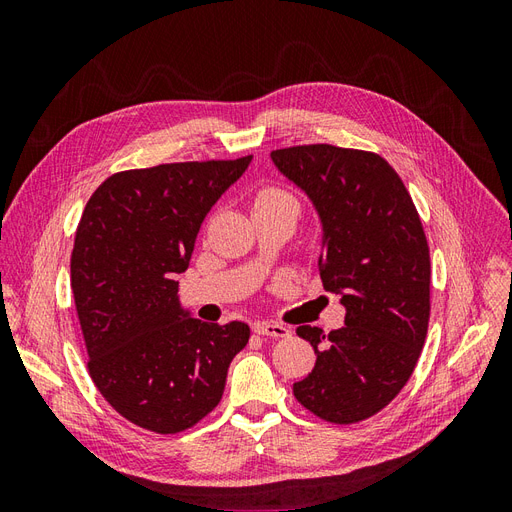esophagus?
I'll return each instance as SVG.
<instances>
[{
  "label": "esophagus",
  "instance_id": "obj_1",
  "mask_svg": "<svg viewBox=\"0 0 512 512\" xmlns=\"http://www.w3.org/2000/svg\"><path fill=\"white\" fill-rule=\"evenodd\" d=\"M254 331L258 335H267V337H288L290 329L284 327L280 322H256Z\"/></svg>",
  "mask_w": 512,
  "mask_h": 512
}]
</instances>
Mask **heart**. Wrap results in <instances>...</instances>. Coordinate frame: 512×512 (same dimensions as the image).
Returning a JSON list of instances; mask_svg holds the SVG:
<instances>
[{
  "mask_svg": "<svg viewBox=\"0 0 512 512\" xmlns=\"http://www.w3.org/2000/svg\"><path fill=\"white\" fill-rule=\"evenodd\" d=\"M275 209H290L299 215L297 198L280 188H265L254 198V211H275Z\"/></svg>",
  "mask_w": 512,
  "mask_h": 512,
  "instance_id": "obj_1",
  "label": "heart"
}]
</instances>
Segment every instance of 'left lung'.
Instances as JSON below:
<instances>
[{
  "label": "left lung",
  "instance_id": "8db88e82",
  "mask_svg": "<svg viewBox=\"0 0 512 512\" xmlns=\"http://www.w3.org/2000/svg\"><path fill=\"white\" fill-rule=\"evenodd\" d=\"M271 160L312 200L322 286L346 307L344 327L329 335L297 329L316 365L292 393L322 421L359 423L404 389L425 344L431 265L421 218L378 153L301 145L271 151Z\"/></svg>",
  "mask_w": 512,
  "mask_h": 512
}]
</instances>
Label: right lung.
Listing matches in <instances>:
<instances>
[{
  "instance_id": "obj_1",
  "label": "right lung",
  "mask_w": 512,
  "mask_h": 512,
  "mask_svg": "<svg viewBox=\"0 0 512 512\" xmlns=\"http://www.w3.org/2000/svg\"><path fill=\"white\" fill-rule=\"evenodd\" d=\"M252 156L123 170L91 194L70 258L89 376L130 423L179 433L220 404L250 327L192 318L175 275Z\"/></svg>"
}]
</instances>
